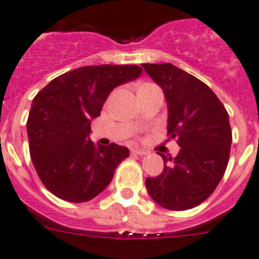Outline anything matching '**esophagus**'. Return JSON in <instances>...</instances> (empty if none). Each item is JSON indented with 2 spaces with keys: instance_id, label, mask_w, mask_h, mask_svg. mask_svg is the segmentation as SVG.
<instances>
[{
  "instance_id": "esophagus-1",
  "label": "esophagus",
  "mask_w": 259,
  "mask_h": 259,
  "mask_svg": "<svg viewBox=\"0 0 259 259\" xmlns=\"http://www.w3.org/2000/svg\"><path fill=\"white\" fill-rule=\"evenodd\" d=\"M132 154H133V155H146L147 151L142 149H133L132 150Z\"/></svg>"
}]
</instances>
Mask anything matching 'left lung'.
<instances>
[{
    "mask_svg": "<svg viewBox=\"0 0 259 259\" xmlns=\"http://www.w3.org/2000/svg\"><path fill=\"white\" fill-rule=\"evenodd\" d=\"M163 89L168 118L167 134L180 151L160 154L162 174L147 178L149 195L160 207L186 210L210 196L227 170L232 143L229 116L213 91L171 63L142 64Z\"/></svg>",
    "mask_w": 259,
    "mask_h": 259,
    "instance_id": "left-lung-1",
    "label": "left lung"
}]
</instances>
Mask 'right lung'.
I'll list each match as a JSON object with an SVG mask.
<instances>
[{"label":"right lung","mask_w":259,"mask_h":259,"mask_svg":"<svg viewBox=\"0 0 259 259\" xmlns=\"http://www.w3.org/2000/svg\"><path fill=\"white\" fill-rule=\"evenodd\" d=\"M138 66H85L50 81L32 100L27 119L30 156L51 193L71 203L96 197L112 182L129 149L91 141V122L116 87L136 80Z\"/></svg>","instance_id":"right-lung-1"}]
</instances>
